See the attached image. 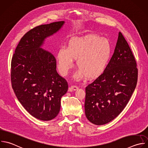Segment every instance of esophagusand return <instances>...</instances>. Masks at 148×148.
Here are the masks:
<instances>
[{
	"instance_id": "obj_1",
	"label": "esophagus",
	"mask_w": 148,
	"mask_h": 148,
	"mask_svg": "<svg viewBox=\"0 0 148 148\" xmlns=\"http://www.w3.org/2000/svg\"><path fill=\"white\" fill-rule=\"evenodd\" d=\"M71 88H72L73 90L75 91V90H78L79 87H78L77 86H71Z\"/></svg>"
}]
</instances>
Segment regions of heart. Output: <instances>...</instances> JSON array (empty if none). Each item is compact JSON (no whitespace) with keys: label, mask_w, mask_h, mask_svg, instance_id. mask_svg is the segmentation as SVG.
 Here are the masks:
<instances>
[{"label":"heart","mask_w":148,"mask_h":148,"mask_svg":"<svg viewBox=\"0 0 148 148\" xmlns=\"http://www.w3.org/2000/svg\"><path fill=\"white\" fill-rule=\"evenodd\" d=\"M112 51L110 41L99 35L72 38L67 47H62L58 51L59 71L61 75H66L74 65V60H76L78 69L74 75L75 79H96L105 72Z\"/></svg>","instance_id":"heart-1"}]
</instances>
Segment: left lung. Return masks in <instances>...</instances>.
<instances>
[{"label":"left lung","mask_w":148,"mask_h":148,"mask_svg":"<svg viewBox=\"0 0 148 148\" xmlns=\"http://www.w3.org/2000/svg\"><path fill=\"white\" fill-rule=\"evenodd\" d=\"M136 65L128 43L119 32L105 72L86 87L85 114L91 123L105 124L123 111L136 86Z\"/></svg>","instance_id":"1"}]
</instances>
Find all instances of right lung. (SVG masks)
Segmentation results:
<instances>
[{"mask_svg":"<svg viewBox=\"0 0 148 148\" xmlns=\"http://www.w3.org/2000/svg\"><path fill=\"white\" fill-rule=\"evenodd\" d=\"M64 24L58 21L29 30L21 39L12 59L11 82L16 97L29 114L43 121L58 115L68 84L56 71L55 57L40 47Z\"/></svg>","mask_w":148,"mask_h":148,"instance_id":"obj_1","label":"right lung"}]
</instances>
